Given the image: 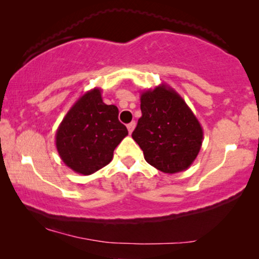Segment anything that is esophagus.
I'll list each match as a JSON object with an SVG mask.
<instances>
[{
  "mask_svg": "<svg viewBox=\"0 0 259 259\" xmlns=\"http://www.w3.org/2000/svg\"><path fill=\"white\" fill-rule=\"evenodd\" d=\"M136 121H132V122H130L128 125H127V130H128V132H130V134L133 132V130H134V127H136Z\"/></svg>",
  "mask_w": 259,
  "mask_h": 259,
  "instance_id": "esophagus-1",
  "label": "esophagus"
}]
</instances>
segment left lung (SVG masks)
Returning <instances> with one entry per match:
<instances>
[{
	"label": "left lung",
	"mask_w": 259,
	"mask_h": 259,
	"mask_svg": "<svg viewBox=\"0 0 259 259\" xmlns=\"http://www.w3.org/2000/svg\"><path fill=\"white\" fill-rule=\"evenodd\" d=\"M140 109L132 138L145 160L159 171L173 175L196 160L203 144V127L185 100L167 84L141 92Z\"/></svg>",
	"instance_id": "obj_1"
}]
</instances>
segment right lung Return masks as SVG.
<instances>
[{
    "instance_id": "1",
    "label": "right lung",
    "mask_w": 259,
    "mask_h": 259,
    "mask_svg": "<svg viewBox=\"0 0 259 259\" xmlns=\"http://www.w3.org/2000/svg\"><path fill=\"white\" fill-rule=\"evenodd\" d=\"M119 109L102 101L100 88L77 99L55 134L56 150L62 161L83 176L108 165L113 152L128 131L118 119Z\"/></svg>"
}]
</instances>
